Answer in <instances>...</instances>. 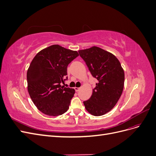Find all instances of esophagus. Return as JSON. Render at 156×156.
Instances as JSON below:
<instances>
[{
	"mask_svg": "<svg viewBox=\"0 0 156 156\" xmlns=\"http://www.w3.org/2000/svg\"><path fill=\"white\" fill-rule=\"evenodd\" d=\"M74 89H75V90L77 92L79 91V90L81 89V88H79V87H75Z\"/></svg>",
	"mask_w": 156,
	"mask_h": 156,
	"instance_id": "esophagus-1",
	"label": "esophagus"
}]
</instances>
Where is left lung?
<instances>
[{"instance_id": "obj_1", "label": "left lung", "mask_w": 156, "mask_h": 156, "mask_svg": "<svg viewBox=\"0 0 156 156\" xmlns=\"http://www.w3.org/2000/svg\"><path fill=\"white\" fill-rule=\"evenodd\" d=\"M79 53L98 81L91 97L83 102L84 107L90 114L102 116L113 108L122 95L124 69L114 55L98 47L79 50Z\"/></svg>"}]
</instances>
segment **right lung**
<instances>
[{"label":"right lung","instance_id":"1","mask_svg":"<svg viewBox=\"0 0 156 156\" xmlns=\"http://www.w3.org/2000/svg\"><path fill=\"white\" fill-rule=\"evenodd\" d=\"M79 56L77 51L53 45L38 52L27 70V89L37 109L56 116L66 112L75 90L64 87L68 64Z\"/></svg>","mask_w":156,"mask_h":156}]
</instances>
